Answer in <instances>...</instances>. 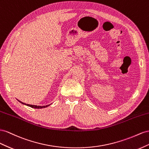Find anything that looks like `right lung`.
Listing matches in <instances>:
<instances>
[{
	"label": "right lung",
	"instance_id": "add662e5",
	"mask_svg": "<svg viewBox=\"0 0 149 149\" xmlns=\"http://www.w3.org/2000/svg\"><path fill=\"white\" fill-rule=\"evenodd\" d=\"M19 102H20V103H22V104H25V105H26L29 106V107H32V108H34V109H42V108H45V107H48V106L49 105H45V106H37V105H33L26 104H25V103L22 102H20V101H19Z\"/></svg>",
	"mask_w": 149,
	"mask_h": 149
}]
</instances>
